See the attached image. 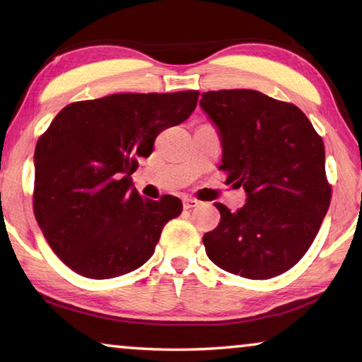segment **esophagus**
<instances>
[{"instance_id": "esophagus-1", "label": "esophagus", "mask_w": 362, "mask_h": 362, "mask_svg": "<svg viewBox=\"0 0 362 362\" xmlns=\"http://www.w3.org/2000/svg\"><path fill=\"white\" fill-rule=\"evenodd\" d=\"M199 204H202V202H198L197 198H185V199H183V208H185V209H193Z\"/></svg>"}]
</instances>
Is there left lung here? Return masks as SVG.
I'll list each match as a JSON object with an SVG mask.
<instances>
[{
	"mask_svg": "<svg viewBox=\"0 0 362 362\" xmlns=\"http://www.w3.org/2000/svg\"><path fill=\"white\" fill-rule=\"evenodd\" d=\"M199 105L219 129L228 183L248 194L204 233L209 259L246 279H271L305 256L330 206L320 135L300 107L256 90L206 91Z\"/></svg>",
	"mask_w": 362,
	"mask_h": 362,
	"instance_id": "obj_1",
	"label": "left lung"
}]
</instances>
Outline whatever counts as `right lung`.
Returning a JSON list of instances; mask_svg holds the SVG:
<instances>
[{
	"label": "right lung",
	"mask_w": 362,
	"mask_h": 362,
	"mask_svg": "<svg viewBox=\"0 0 362 362\" xmlns=\"http://www.w3.org/2000/svg\"><path fill=\"white\" fill-rule=\"evenodd\" d=\"M199 91L117 93L61 109L35 148L33 214L56 256L88 279L143 266L182 202L143 199L132 187L139 159L160 132L190 117Z\"/></svg>",
	"instance_id": "add662e5"
}]
</instances>
